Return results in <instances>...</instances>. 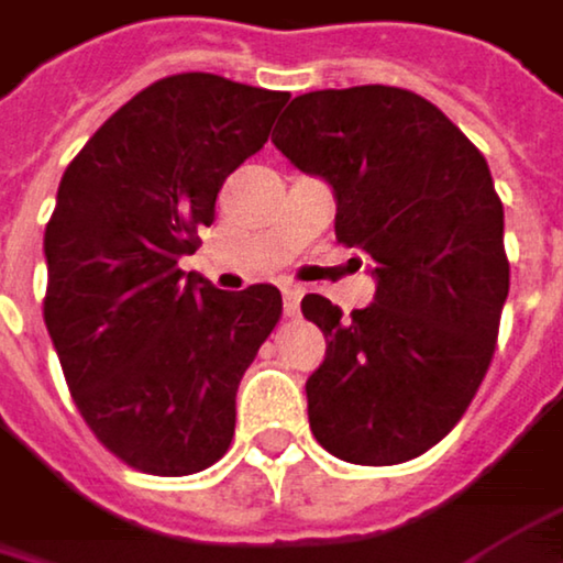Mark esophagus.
<instances>
[{"instance_id": "esophagus-1", "label": "esophagus", "mask_w": 563, "mask_h": 563, "mask_svg": "<svg viewBox=\"0 0 563 563\" xmlns=\"http://www.w3.org/2000/svg\"><path fill=\"white\" fill-rule=\"evenodd\" d=\"M300 297H303V290L300 287H284V310H287V317H297L300 313Z\"/></svg>"}]
</instances>
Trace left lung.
Here are the masks:
<instances>
[{"label":"left lung","mask_w":563,"mask_h":563,"mask_svg":"<svg viewBox=\"0 0 563 563\" xmlns=\"http://www.w3.org/2000/svg\"><path fill=\"white\" fill-rule=\"evenodd\" d=\"M273 144L336 194V240L376 263V303L343 317L307 383L317 442L353 465H399L439 445L472 406L498 343L511 266L485 154L432 101L393 85L297 95Z\"/></svg>","instance_id":"8db88e82"}]
</instances>
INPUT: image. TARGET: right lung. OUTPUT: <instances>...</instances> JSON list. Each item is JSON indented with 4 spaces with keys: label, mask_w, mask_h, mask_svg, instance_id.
I'll return each mask as SVG.
<instances>
[{
    "label": "right lung",
    "mask_w": 563,
    "mask_h": 563,
    "mask_svg": "<svg viewBox=\"0 0 563 563\" xmlns=\"http://www.w3.org/2000/svg\"><path fill=\"white\" fill-rule=\"evenodd\" d=\"M287 91L167 75L75 154L45 227V327L95 439L180 478L233 442L236 386L284 317L269 284L213 290L177 260L200 246L223 180L269 137Z\"/></svg>",
    "instance_id": "1"
}]
</instances>
